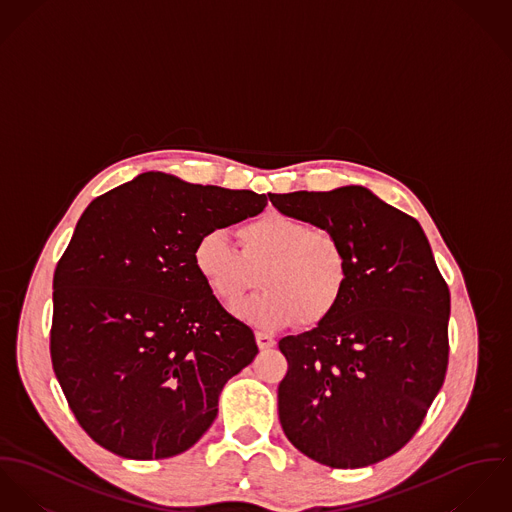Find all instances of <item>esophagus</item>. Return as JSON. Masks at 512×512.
Instances as JSON below:
<instances>
[{"instance_id":"esophagus-1","label":"esophagus","mask_w":512,"mask_h":512,"mask_svg":"<svg viewBox=\"0 0 512 512\" xmlns=\"http://www.w3.org/2000/svg\"><path fill=\"white\" fill-rule=\"evenodd\" d=\"M255 340H257L259 349H271V347H275V343H277L273 336H269V334H265V332H257V334H255Z\"/></svg>"}]
</instances>
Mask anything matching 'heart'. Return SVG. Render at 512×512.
<instances>
[{"label":"heart","mask_w":512,"mask_h":512,"mask_svg":"<svg viewBox=\"0 0 512 512\" xmlns=\"http://www.w3.org/2000/svg\"><path fill=\"white\" fill-rule=\"evenodd\" d=\"M239 249L226 233H204L192 263L206 288L231 306L249 290L265 292L237 308L247 322L277 328L320 326L330 320L349 286V257L340 237L283 212H265L237 229Z\"/></svg>","instance_id":"heart-1"}]
</instances>
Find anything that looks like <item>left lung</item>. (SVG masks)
Listing matches in <instances>:
<instances>
[{"label":"left lung","instance_id":"left-lung-1","mask_svg":"<svg viewBox=\"0 0 512 512\" xmlns=\"http://www.w3.org/2000/svg\"><path fill=\"white\" fill-rule=\"evenodd\" d=\"M273 206L336 233L349 286L336 314L286 336L279 418L310 459L357 469L416 434L448 369L450 290L420 224L363 186L269 194Z\"/></svg>","mask_w":512,"mask_h":512}]
</instances>
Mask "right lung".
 Instances as JSON below:
<instances>
[{
  "label": "right lung",
  "mask_w": 512,
  "mask_h": 512,
  "mask_svg": "<svg viewBox=\"0 0 512 512\" xmlns=\"http://www.w3.org/2000/svg\"><path fill=\"white\" fill-rule=\"evenodd\" d=\"M265 194L143 172L98 196L53 279L51 359L78 424L127 459L192 448L259 353L194 269L196 241L253 218Z\"/></svg>",
  "instance_id": "1"
}]
</instances>
